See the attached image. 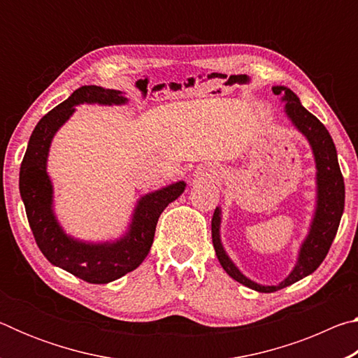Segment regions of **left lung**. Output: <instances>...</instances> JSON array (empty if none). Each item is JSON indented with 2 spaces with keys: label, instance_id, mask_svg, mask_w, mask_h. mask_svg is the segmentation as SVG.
Listing matches in <instances>:
<instances>
[{
  "label": "left lung",
  "instance_id": "1",
  "mask_svg": "<svg viewBox=\"0 0 358 358\" xmlns=\"http://www.w3.org/2000/svg\"><path fill=\"white\" fill-rule=\"evenodd\" d=\"M275 94H281L282 101L286 102L284 112H286L287 118L292 121V124L299 129L303 136L308 138L311 145L314 161H316V185H317V201H316V210H314V216L310 226V232H308L305 241L301 243L299 251V259L294 270L290 271L287 278L278 284V286H262V284L254 282L250 278H246L241 271L237 268L227 252L224 251V246L221 243V210L217 207L213 213V220H211V238H213V246L216 251L217 260L226 273L238 281L243 286L250 287L257 292H276V290L284 289L294 284L296 281L303 280V278L311 275L317 266L322 264L327 252H329L330 246L335 240V235L338 232L339 221H341L343 211H344V180L341 169L338 164L336 148L333 143L331 137L327 131L325 126L314 117L311 112H308L305 107L301 106L292 90L286 87H273Z\"/></svg>",
  "mask_w": 358,
  "mask_h": 358
}]
</instances>
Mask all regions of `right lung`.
<instances>
[{"instance_id":"right-lung-1","label":"right lung","mask_w":358,"mask_h":358,"mask_svg":"<svg viewBox=\"0 0 358 358\" xmlns=\"http://www.w3.org/2000/svg\"><path fill=\"white\" fill-rule=\"evenodd\" d=\"M117 90L85 85L41 118L29 137L20 166V196L29 227L39 250L53 265L92 284H107L136 270L153 245L157 220L169 203L181 196L185 181L145 194L136 205L128 232L117 241L87 243L71 237L53 213V186L47 173V156L57 131L76 112L78 104H126Z\"/></svg>"}]
</instances>
